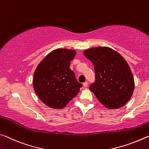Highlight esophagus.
Returning <instances> with one entry per match:
<instances>
[{"label":"esophagus","instance_id":"esophagus-1","mask_svg":"<svg viewBox=\"0 0 149 149\" xmlns=\"http://www.w3.org/2000/svg\"><path fill=\"white\" fill-rule=\"evenodd\" d=\"M83 85H84V86L85 87H86L87 86V85H88V82H87V81H85L84 83L83 84Z\"/></svg>","mask_w":149,"mask_h":149}]
</instances>
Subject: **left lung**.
Wrapping results in <instances>:
<instances>
[{"label":"left lung","instance_id":"1","mask_svg":"<svg viewBox=\"0 0 149 149\" xmlns=\"http://www.w3.org/2000/svg\"><path fill=\"white\" fill-rule=\"evenodd\" d=\"M84 54L94 65L95 81L89 89L100 102L109 109L126 104L133 93L134 81L123 57L108 47L87 49Z\"/></svg>","mask_w":149,"mask_h":149}]
</instances>
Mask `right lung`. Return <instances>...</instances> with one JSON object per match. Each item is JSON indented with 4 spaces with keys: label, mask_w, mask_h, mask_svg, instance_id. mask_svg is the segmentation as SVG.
<instances>
[{
    "label": "right lung",
    "mask_w": 149,
    "mask_h": 149,
    "mask_svg": "<svg viewBox=\"0 0 149 149\" xmlns=\"http://www.w3.org/2000/svg\"><path fill=\"white\" fill-rule=\"evenodd\" d=\"M76 52L60 48L49 53L37 66L33 87L44 104L53 109H62L79 93L83 86L70 68Z\"/></svg>",
    "instance_id": "right-lung-1"
}]
</instances>
